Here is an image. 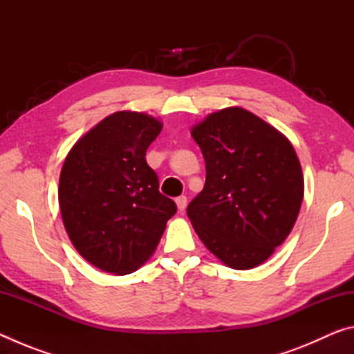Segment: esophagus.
<instances>
[{
  "mask_svg": "<svg viewBox=\"0 0 354 354\" xmlns=\"http://www.w3.org/2000/svg\"><path fill=\"white\" fill-rule=\"evenodd\" d=\"M175 201H176L178 211H179V212H184V209L187 207V198H185V196L183 195V196H178V198H176Z\"/></svg>",
  "mask_w": 354,
  "mask_h": 354,
  "instance_id": "esophagus-1",
  "label": "esophagus"
}]
</instances>
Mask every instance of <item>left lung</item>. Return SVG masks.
Returning <instances> with one entry per match:
<instances>
[{
	"mask_svg": "<svg viewBox=\"0 0 354 354\" xmlns=\"http://www.w3.org/2000/svg\"><path fill=\"white\" fill-rule=\"evenodd\" d=\"M206 162V184L187 206L201 242L225 266L266 262L295 225L304 181L289 139L242 107L209 113L190 131Z\"/></svg>",
	"mask_w": 354,
	"mask_h": 354,
	"instance_id": "8db88e82",
	"label": "left lung"
}]
</instances>
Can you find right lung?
I'll return each instance as SVG.
<instances>
[{"label": "right lung", "instance_id": "right-lung-1", "mask_svg": "<svg viewBox=\"0 0 354 354\" xmlns=\"http://www.w3.org/2000/svg\"><path fill=\"white\" fill-rule=\"evenodd\" d=\"M162 129L148 113L118 111L77 140L59 178V207L73 247L100 270L128 274L145 263L176 214L145 154Z\"/></svg>", "mask_w": 354, "mask_h": 354}]
</instances>
